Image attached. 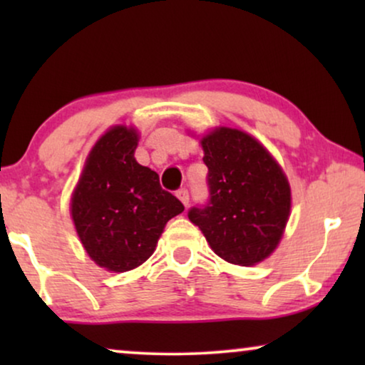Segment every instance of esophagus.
<instances>
[{
    "label": "esophagus",
    "instance_id": "1",
    "mask_svg": "<svg viewBox=\"0 0 365 365\" xmlns=\"http://www.w3.org/2000/svg\"><path fill=\"white\" fill-rule=\"evenodd\" d=\"M176 196L179 197V201H181L184 206H187L189 204V192H187V189L186 187H181V189H178L176 191Z\"/></svg>",
    "mask_w": 365,
    "mask_h": 365
}]
</instances>
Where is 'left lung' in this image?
I'll list each match as a JSON object with an SVG mask.
<instances>
[{
	"label": "left lung",
	"mask_w": 365,
	"mask_h": 365,
	"mask_svg": "<svg viewBox=\"0 0 365 365\" xmlns=\"http://www.w3.org/2000/svg\"><path fill=\"white\" fill-rule=\"evenodd\" d=\"M201 144L209 199L189 209V221L224 261L254 266L282 237L291 211L287 178L261 143L237 129H214Z\"/></svg>",
	"instance_id": "8db88e82"
}]
</instances>
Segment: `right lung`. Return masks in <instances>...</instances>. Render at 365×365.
Masks as SVG:
<instances>
[{
  "instance_id": "1",
  "label": "right lung",
  "mask_w": 365,
  "mask_h": 365,
  "mask_svg": "<svg viewBox=\"0 0 365 365\" xmlns=\"http://www.w3.org/2000/svg\"><path fill=\"white\" fill-rule=\"evenodd\" d=\"M138 133L114 126L94 144L71 199V216L84 249L98 266L124 272L156 249L182 202L159 184L158 173L134 159Z\"/></svg>"
}]
</instances>
